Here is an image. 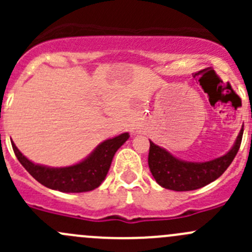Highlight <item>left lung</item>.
<instances>
[{
    "label": "left lung",
    "mask_w": 252,
    "mask_h": 252,
    "mask_svg": "<svg viewBox=\"0 0 252 252\" xmlns=\"http://www.w3.org/2000/svg\"><path fill=\"white\" fill-rule=\"evenodd\" d=\"M243 133L241 129L234 146L227 154L207 162L182 161L150 141L149 168L162 188L174 191L200 189L220 178L230 166L240 147Z\"/></svg>",
    "instance_id": "obj_1"
}]
</instances>
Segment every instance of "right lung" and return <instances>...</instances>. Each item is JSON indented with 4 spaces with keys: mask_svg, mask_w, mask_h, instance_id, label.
I'll return each instance as SVG.
<instances>
[{
    "mask_svg": "<svg viewBox=\"0 0 252 252\" xmlns=\"http://www.w3.org/2000/svg\"><path fill=\"white\" fill-rule=\"evenodd\" d=\"M129 139L128 133L101 142L80 163L62 168L35 164L27 158L12 141V147L18 161L40 184L62 192L91 191L101 185L110 169L117 150Z\"/></svg>",
    "mask_w": 252,
    "mask_h": 252,
    "instance_id": "right-lung-1",
    "label": "right lung"
}]
</instances>
